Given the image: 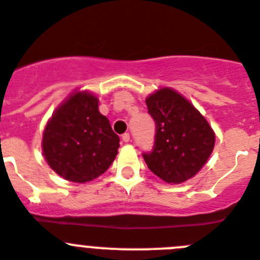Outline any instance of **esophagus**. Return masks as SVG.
<instances>
[{
	"label": "esophagus",
	"mask_w": 260,
	"mask_h": 260,
	"mask_svg": "<svg viewBox=\"0 0 260 260\" xmlns=\"http://www.w3.org/2000/svg\"><path fill=\"white\" fill-rule=\"evenodd\" d=\"M121 140H123L124 143H128V141H129V140H131L129 133H124L123 136H121Z\"/></svg>",
	"instance_id": "obj_1"
}]
</instances>
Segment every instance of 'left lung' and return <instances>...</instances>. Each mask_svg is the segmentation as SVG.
I'll list each match as a JSON object with an SVG mask.
<instances>
[{
	"instance_id": "8db88e82",
	"label": "left lung",
	"mask_w": 260,
	"mask_h": 260,
	"mask_svg": "<svg viewBox=\"0 0 260 260\" xmlns=\"http://www.w3.org/2000/svg\"><path fill=\"white\" fill-rule=\"evenodd\" d=\"M145 102L155 123L154 146L143 154L149 170L168 183L186 182L211 155L216 139L213 129L175 90H157Z\"/></svg>"
}]
</instances>
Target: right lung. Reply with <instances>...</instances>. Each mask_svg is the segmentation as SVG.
Masks as SVG:
<instances>
[{
    "instance_id": "add662e5",
    "label": "right lung",
    "mask_w": 260,
    "mask_h": 260,
    "mask_svg": "<svg viewBox=\"0 0 260 260\" xmlns=\"http://www.w3.org/2000/svg\"><path fill=\"white\" fill-rule=\"evenodd\" d=\"M119 136L98 110V98L73 92L53 112L43 133V154L64 179L85 183L102 175L114 162Z\"/></svg>"
}]
</instances>
